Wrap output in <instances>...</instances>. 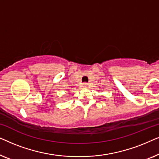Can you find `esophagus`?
Returning a JSON list of instances; mask_svg holds the SVG:
<instances>
[{"label":"esophagus","mask_w":159,"mask_h":159,"mask_svg":"<svg viewBox=\"0 0 159 159\" xmlns=\"http://www.w3.org/2000/svg\"><path fill=\"white\" fill-rule=\"evenodd\" d=\"M82 85H83V87H84V88H88V87L89 86V84L87 83V82H84V83H83Z\"/></svg>","instance_id":"34e87169"}]
</instances>
